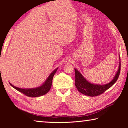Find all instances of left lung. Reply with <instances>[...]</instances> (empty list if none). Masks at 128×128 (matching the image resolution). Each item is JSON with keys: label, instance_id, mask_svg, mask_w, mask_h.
<instances>
[{"label": "left lung", "instance_id": "1", "mask_svg": "<svg viewBox=\"0 0 128 128\" xmlns=\"http://www.w3.org/2000/svg\"><path fill=\"white\" fill-rule=\"evenodd\" d=\"M120 60V57H119ZM121 69V62L119 63V66L118 72L112 80L111 82L106 85H94L88 82L84 78L77 69H74L75 72V86L78 92L82 94L90 96H96L100 95L110 88L115 83L119 77Z\"/></svg>", "mask_w": 128, "mask_h": 128}]
</instances>
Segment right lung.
Segmentation results:
<instances>
[{"instance_id": "add662e5", "label": "right lung", "mask_w": 128, "mask_h": 128, "mask_svg": "<svg viewBox=\"0 0 128 128\" xmlns=\"http://www.w3.org/2000/svg\"><path fill=\"white\" fill-rule=\"evenodd\" d=\"M58 70V68H56L55 70H54L51 73V74L49 76L48 78L47 79L46 82H44L43 85L40 87L34 88H29V89H24V88H18L15 87L14 85H12L11 84L10 85L13 88L17 90L18 92H22V94L25 95L26 96L29 97H38L42 96L44 94H47L48 92L51 88L52 82V78L54 74H55L56 71Z\"/></svg>"}]
</instances>
